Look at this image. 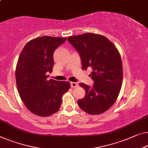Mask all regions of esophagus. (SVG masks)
Here are the masks:
<instances>
[{"label":"esophagus","instance_id":"obj_1","mask_svg":"<svg viewBox=\"0 0 148 148\" xmlns=\"http://www.w3.org/2000/svg\"><path fill=\"white\" fill-rule=\"evenodd\" d=\"M70 86H71L72 88H76L78 86V84L76 82H70Z\"/></svg>","mask_w":148,"mask_h":148}]
</instances>
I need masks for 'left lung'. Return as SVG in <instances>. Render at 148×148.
I'll return each mask as SVG.
<instances>
[{
  "instance_id": "left-lung-1",
  "label": "left lung",
  "mask_w": 148,
  "mask_h": 148,
  "mask_svg": "<svg viewBox=\"0 0 148 148\" xmlns=\"http://www.w3.org/2000/svg\"><path fill=\"white\" fill-rule=\"evenodd\" d=\"M67 40L79 52L82 70L88 67L94 82L92 88L84 83L86 95L78 100L83 111L91 115L102 114L115 103L122 84L123 67L120 52L107 38L94 33L68 37Z\"/></svg>"
}]
</instances>
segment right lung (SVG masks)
I'll return each mask as SVG.
<instances>
[{
  "label": "right lung",
  "instance_id": "add662e5",
  "mask_svg": "<svg viewBox=\"0 0 148 148\" xmlns=\"http://www.w3.org/2000/svg\"><path fill=\"white\" fill-rule=\"evenodd\" d=\"M66 38L45 36L26 44L20 54L15 72L19 96L29 111L46 117L60 109L63 94L70 88L69 82L48 80L52 72L53 54Z\"/></svg>",
  "mask_w": 148,
  "mask_h": 148
}]
</instances>
